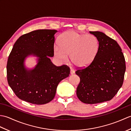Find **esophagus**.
<instances>
[{
  "mask_svg": "<svg viewBox=\"0 0 131 131\" xmlns=\"http://www.w3.org/2000/svg\"><path fill=\"white\" fill-rule=\"evenodd\" d=\"M74 73H75V71L73 70V69H71V70H70V74L73 75Z\"/></svg>",
  "mask_w": 131,
  "mask_h": 131,
  "instance_id": "obj_1",
  "label": "esophagus"
}]
</instances>
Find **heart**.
<instances>
[{
    "label": "heart",
    "instance_id": "obj_1",
    "mask_svg": "<svg viewBox=\"0 0 131 131\" xmlns=\"http://www.w3.org/2000/svg\"><path fill=\"white\" fill-rule=\"evenodd\" d=\"M58 45L54 47L56 59L61 63H65L69 55L71 62L79 68L90 65L99 49V41L96 37L74 31H68L61 34Z\"/></svg>",
    "mask_w": 131,
    "mask_h": 131
}]
</instances>
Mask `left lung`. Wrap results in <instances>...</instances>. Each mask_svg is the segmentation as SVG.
<instances>
[{
    "mask_svg": "<svg viewBox=\"0 0 131 131\" xmlns=\"http://www.w3.org/2000/svg\"><path fill=\"white\" fill-rule=\"evenodd\" d=\"M99 41V49L90 65L76 71L80 78L77 95L82 102L95 104L110 101L123 85L126 63L122 49L104 32L90 31Z\"/></svg>",
    "mask_w": 131,
    "mask_h": 131,
    "instance_id": "8db88e82",
    "label": "left lung"
}]
</instances>
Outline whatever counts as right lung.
Wrapping results in <instances>:
<instances>
[{
	"instance_id": "1",
	"label": "right lung",
	"mask_w": 131,
	"mask_h": 131,
	"mask_svg": "<svg viewBox=\"0 0 131 131\" xmlns=\"http://www.w3.org/2000/svg\"><path fill=\"white\" fill-rule=\"evenodd\" d=\"M56 30H37L21 36L15 43L7 65L8 84L19 99L43 105L54 99L57 85L69 76L66 65L56 66L49 57L54 56ZM37 58L34 68H27L28 57Z\"/></svg>"
}]
</instances>
